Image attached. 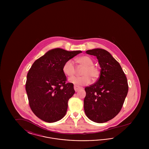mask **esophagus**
<instances>
[{
	"label": "esophagus",
	"instance_id": "esophagus-1",
	"mask_svg": "<svg viewBox=\"0 0 149 149\" xmlns=\"http://www.w3.org/2000/svg\"><path fill=\"white\" fill-rule=\"evenodd\" d=\"M74 88L75 91L76 92H78L79 90H80L82 88H81V87H79V86H76V85H75V86H74Z\"/></svg>",
	"mask_w": 149,
	"mask_h": 149
}]
</instances>
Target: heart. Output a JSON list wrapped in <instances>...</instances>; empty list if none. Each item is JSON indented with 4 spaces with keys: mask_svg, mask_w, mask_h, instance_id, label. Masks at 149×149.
Wrapping results in <instances>:
<instances>
[{
    "mask_svg": "<svg viewBox=\"0 0 149 149\" xmlns=\"http://www.w3.org/2000/svg\"><path fill=\"white\" fill-rule=\"evenodd\" d=\"M76 61L80 66L84 67L82 71L81 77H75L69 79L70 83L76 86H84L88 85L91 81V78L93 80H96L99 75V69L94 65V61L91 57L88 56H82L78 57ZM63 70L64 74L71 77L74 76L76 72V69L74 63L70 60L67 61L63 66Z\"/></svg>",
    "mask_w": 149,
    "mask_h": 149,
    "instance_id": "heart-1",
    "label": "heart"
}]
</instances>
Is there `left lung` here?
Listing matches in <instances>:
<instances>
[{"mask_svg": "<svg viewBox=\"0 0 149 149\" xmlns=\"http://www.w3.org/2000/svg\"><path fill=\"white\" fill-rule=\"evenodd\" d=\"M86 53L97 57L101 70L97 81L85 88V114L93 122H106L123 106L128 91L127 78L118 62L106 50L95 49Z\"/></svg>", "mask_w": 149, "mask_h": 149, "instance_id": "1", "label": "left lung"}]
</instances>
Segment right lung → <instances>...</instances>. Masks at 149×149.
<instances>
[{
	"label": "right lung",
	"mask_w": 149,
	"mask_h": 149,
	"mask_svg": "<svg viewBox=\"0 0 149 149\" xmlns=\"http://www.w3.org/2000/svg\"><path fill=\"white\" fill-rule=\"evenodd\" d=\"M57 48L36 60L29 70L26 90L31 110L40 119L55 122L66 114L69 99L75 93L74 85L66 83L64 64L81 53Z\"/></svg>",
	"instance_id": "right-lung-1"
}]
</instances>
